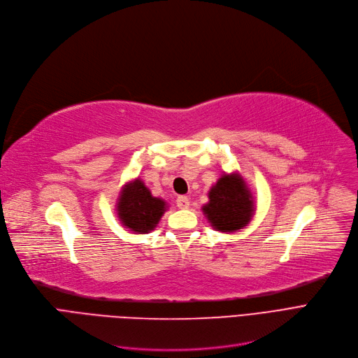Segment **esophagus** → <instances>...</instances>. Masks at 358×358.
Wrapping results in <instances>:
<instances>
[{
	"instance_id": "obj_1",
	"label": "esophagus",
	"mask_w": 358,
	"mask_h": 358,
	"mask_svg": "<svg viewBox=\"0 0 358 358\" xmlns=\"http://www.w3.org/2000/svg\"><path fill=\"white\" fill-rule=\"evenodd\" d=\"M176 203H178L179 208L185 210V208L189 207V199H188V196L180 195V196H178V199H176Z\"/></svg>"
}]
</instances>
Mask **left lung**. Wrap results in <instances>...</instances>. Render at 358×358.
Here are the masks:
<instances>
[{
	"instance_id": "8db88e82",
	"label": "left lung",
	"mask_w": 358,
	"mask_h": 358,
	"mask_svg": "<svg viewBox=\"0 0 358 358\" xmlns=\"http://www.w3.org/2000/svg\"><path fill=\"white\" fill-rule=\"evenodd\" d=\"M208 199L202 213L218 231L233 233L248 226L252 220L253 196L241 175L224 173L210 189Z\"/></svg>"
}]
</instances>
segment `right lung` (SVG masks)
<instances>
[{
	"mask_svg": "<svg viewBox=\"0 0 358 358\" xmlns=\"http://www.w3.org/2000/svg\"><path fill=\"white\" fill-rule=\"evenodd\" d=\"M166 208V202L162 198L152 196L138 178L124 186L116 203L119 221L127 229L138 234L155 230Z\"/></svg>",
	"mask_w": 358,
	"mask_h": 358,
	"instance_id": "add662e5",
	"label": "right lung"
}]
</instances>
